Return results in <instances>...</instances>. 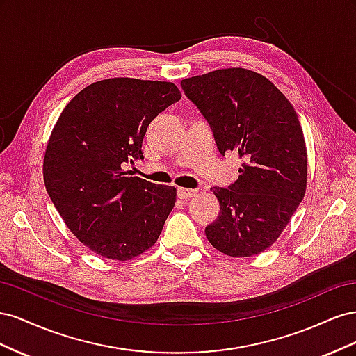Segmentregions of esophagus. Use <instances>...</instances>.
Segmentation results:
<instances>
[{
    "instance_id": "1",
    "label": "esophagus",
    "mask_w": 356,
    "mask_h": 356,
    "mask_svg": "<svg viewBox=\"0 0 356 356\" xmlns=\"http://www.w3.org/2000/svg\"><path fill=\"white\" fill-rule=\"evenodd\" d=\"M196 193H197V190H193V188H182V187H179L177 190V195H178L179 199H190L193 196H196Z\"/></svg>"
}]
</instances>
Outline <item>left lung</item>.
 Segmentation results:
<instances>
[{
	"label": "left lung",
	"mask_w": 356,
	"mask_h": 356,
	"mask_svg": "<svg viewBox=\"0 0 356 356\" xmlns=\"http://www.w3.org/2000/svg\"><path fill=\"white\" fill-rule=\"evenodd\" d=\"M181 88L207 118L220 153L242 159L234 184L211 188L220 213L204 229L207 238L225 255L260 254L306 193V143L294 106L264 75L245 68L196 75Z\"/></svg>",
	"instance_id": "1"
}]
</instances>
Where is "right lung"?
I'll return each mask as SVG.
<instances>
[{"instance_id": "1", "label": "right lung", "mask_w": 356, "mask_h": 356, "mask_svg": "<svg viewBox=\"0 0 356 356\" xmlns=\"http://www.w3.org/2000/svg\"><path fill=\"white\" fill-rule=\"evenodd\" d=\"M179 99L174 83L118 77L92 83L60 113L44 184L67 227L95 254L126 261L159 239L177 188L127 177L123 166L144 159L148 124Z\"/></svg>"}]
</instances>
